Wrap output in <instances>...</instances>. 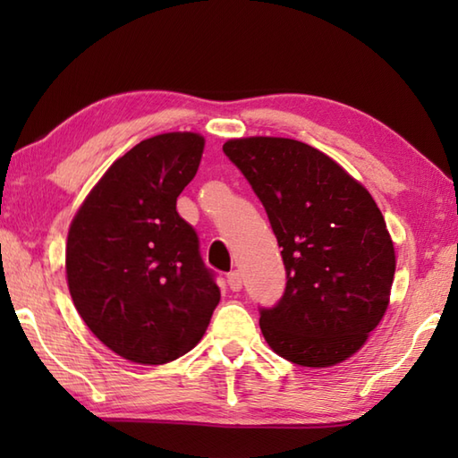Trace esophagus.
Here are the masks:
<instances>
[{"instance_id":"esophagus-1","label":"esophagus","mask_w":458,"mask_h":458,"mask_svg":"<svg viewBox=\"0 0 458 458\" xmlns=\"http://www.w3.org/2000/svg\"><path fill=\"white\" fill-rule=\"evenodd\" d=\"M228 287L232 289V291H240L242 289V276H240V271H232V274H228Z\"/></svg>"}]
</instances>
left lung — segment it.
Instances as JSON below:
<instances>
[{"instance_id":"left-lung-1","label":"left lung","mask_w":458,"mask_h":458,"mask_svg":"<svg viewBox=\"0 0 458 458\" xmlns=\"http://www.w3.org/2000/svg\"><path fill=\"white\" fill-rule=\"evenodd\" d=\"M224 153L264 204L287 284L259 327L276 354L328 368L358 352L382 320L395 274L386 220L362 184L310 145L242 138Z\"/></svg>"}]
</instances>
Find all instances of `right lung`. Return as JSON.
Segmentation results:
<instances>
[{
	"mask_svg": "<svg viewBox=\"0 0 458 458\" xmlns=\"http://www.w3.org/2000/svg\"><path fill=\"white\" fill-rule=\"evenodd\" d=\"M191 131L143 140L112 163L68 230L66 279L94 336L125 360L157 366L187 354L220 301L177 197L200 165Z\"/></svg>",
	"mask_w": 458,
	"mask_h": 458,
	"instance_id": "1",
	"label": "right lung"
}]
</instances>
